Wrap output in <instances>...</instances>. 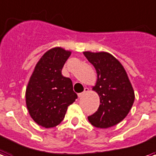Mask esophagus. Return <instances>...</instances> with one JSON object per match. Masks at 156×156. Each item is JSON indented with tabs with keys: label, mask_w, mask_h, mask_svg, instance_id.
Segmentation results:
<instances>
[{
	"label": "esophagus",
	"mask_w": 156,
	"mask_h": 156,
	"mask_svg": "<svg viewBox=\"0 0 156 156\" xmlns=\"http://www.w3.org/2000/svg\"><path fill=\"white\" fill-rule=\"evenodd\" d=\"M88 91H89V89L87 88V87H85V88H84V91H83L82 93L78 94V97H79V98H81V97H84V95H86V94L87 93Z\"/></svg>",
	"instance_id": "obj_1"
}]
</instances>
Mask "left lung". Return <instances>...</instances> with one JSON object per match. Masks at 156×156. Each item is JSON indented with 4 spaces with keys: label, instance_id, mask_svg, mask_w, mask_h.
Segmentation results:
<instances>
[{
    "label": "left lung",
    "instance_id": "obj_1",
    "mask_svg": "<svg viewBox=\"0 0 156 156\" xmlns=\"http://www.w3.org/2000/svg\"><path fill=\"white\" fill-rule=\"evenodd\" d=\"M83 55L97 70L92 90L98 94L101 103L97 111L87 119L94 127L110 128L130 111L135 99L133 88L123 66L112 55L104 51H84Z\"/></svg>",
    "mask_w": 156,
    "mask_h": 156
}]
</instances>
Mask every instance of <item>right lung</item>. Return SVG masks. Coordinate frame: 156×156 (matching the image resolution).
Listing matches in <instances>:
<instances>
[{
    "mask_svg": "<svg viewBox=\"0 0 156 156\" xmlns=\"http://www.w3.org/2000/svg\"><path fill=\"white\" fill-rule=\"evenodd\" d=\"M71 51L61 47L47 51L37 63L26 88V105L38 125L54 128L62 122L68 106L78 98L69 78L61 71Z\"/></svg>",
    "mask_w": 156,
    "mask_h": 156,
    "instance_id": "obj_1",
    "label": "right lung"
}]
</instances>
